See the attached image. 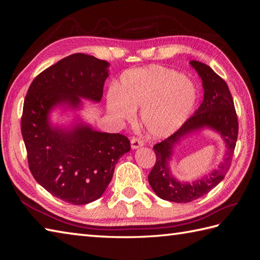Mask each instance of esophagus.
Wrapping results in <instances>:
<instances>
[{"label": "esophagus", "instance_id": "obj_1", "mask_svg": "<svg viewBox=\"0 0 260 260\" xmlns=\"http://www.w3.org/2000/svg\"><path fill=\"white\" fill-rule=\"evenodd\" d=\"M143 141L141 139H138V138H132L131 139V147L132 149H137L141 146H143Z\"/></svg>", "mask_w": 260, "mask_h": 260}]
</instances>
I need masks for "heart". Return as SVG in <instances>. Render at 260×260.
Segmentation results:
<instances>
[{
  "label": "heart",
  "instance_id": "b5f03b06",
  "mask_svg": "<svg viewBox=\"0 0 260 260\" xmlns=\"http://www.w3.org/2000/svg\"><path fill=\"white\" fill-rule=\"evenodd\" d=\"M198 92L195 85L176 70L159 65L130 69L118 90L107 94V108L123 120L142 107L140 121L149 136L167 137L177 131L191 115Z\"/></svg>",
  "mask_w": 260,
  "mask_h": 260
}]
</instances>
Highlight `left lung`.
Listing matches in <instances>:
<instances>
[{
    "label": "left lung",
    "instance_id": "obj_1",
    "mask_svg": "<svg viewBox=\"0 0 260 260\" xmlns=\"http://www.w3.org/2000/svg\"><path fill=\"white\" fill-rule=\"evenodd\" d=\"M190 64L198 72L203 82V103L174 135L154 145L156 162L148 175V182L156 195L165 201L175 203H190L198 200L221 182L231 166L239 135L238 116L225 81L204 62L191 60ZM203 127L215 129L224 139L227 147L224 161L204 178L192 184L181 183L170 171L169 161L172 149L181 138Z\"/></svg>",
    "mask_w": 260,
    "mask_h": 260
}]
</instances>
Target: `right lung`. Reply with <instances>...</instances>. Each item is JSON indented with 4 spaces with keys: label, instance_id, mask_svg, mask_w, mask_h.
<instances>
[{
    "label": "right lung",
    "instance_id": "right-lung-1",
    "mask_svg": "<svg viewBox=\"0 0 260 260\" xmlns=\"http://www.w3.org/2000/svg\"><path fill=\"white\" fill-rule=\"evenodd\" d=\"M108 66L91 55H69L35 78L23 102L20 125L31 174L53 196L73 205L101 198L118 159L130 151V141L82 123L69 130L53 127L49 114L57 105L79 107L80 97L100 102Z\"/></svg>",
    "mask_w": 260,
    "mask_h": 260
}]
</instances>
